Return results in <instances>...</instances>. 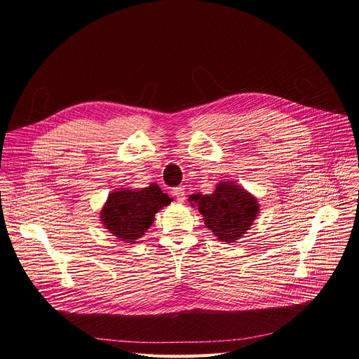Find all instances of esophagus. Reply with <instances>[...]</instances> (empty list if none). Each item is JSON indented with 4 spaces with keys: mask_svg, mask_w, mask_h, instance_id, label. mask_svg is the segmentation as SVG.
<instances>
[{
    "mask_svg": "<svg viewBox=\"0 0 359 359\" xmlns=\"http://www.w3.org/2000/svg\"><path fill=\"white\" fill-rule=\"evenodd\" d=\"M171 194L176 196V200H177L179 203H183V201H184V198H187V196H184V188H182V187L175 188V189H172V192H171Z\"/></svg>",
    "mask_w": 359,
    "mask_h": 359,
    "instance_id": "esophagus-1",
    "label": "esophagus"
}]
</instances>
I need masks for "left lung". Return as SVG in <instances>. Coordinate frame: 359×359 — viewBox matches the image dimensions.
<instances>
[{
    "mask_svg": "<svg viewBox=\"0 0 359 359\" xmlns=\"http://www.w3.org/2000/svg\"><path fill=\"white\" fill-rule=\"evenodd\" d=\"M189 201L198 205L205 226L226 243L245 234L259 210L255 196L233 182H221L212 195H191Z\"/></svg>",
    "mask_w": 359,
    "mask_h": 359,
    "instance_id": "obj_1",
    "label": "left lung"
}]
</instances>
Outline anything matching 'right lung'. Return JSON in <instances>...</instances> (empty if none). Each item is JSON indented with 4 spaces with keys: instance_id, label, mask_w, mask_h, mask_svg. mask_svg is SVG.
<instances>
[{
    "instance_id": "add662e5",
    "label": "right lung",
    "mask_w": 359,
    "mask_h": 359,
    "mask_svg": "<svg viewBox=\"0 0 359 359\" xmlns=\"http://www.w3.org/2000/svg\"><path fill=\"white\" fill-rule=\"evenodd\" d=\"M171 201L156 183H150L142 191L121 189L109 195L101 210V221L119 240L135 243L154 224L155 213Z\"/></svg>"
}]
</instances>
